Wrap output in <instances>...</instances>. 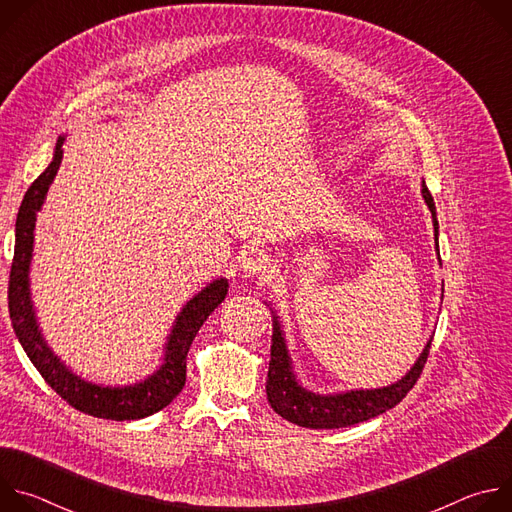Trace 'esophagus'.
Instances as JSON below:
<instances>
[{
	"mask_svg": "<svg viewBox=\"0 0 512 512\" xmlns=\"http://www.w3.org/2000/svg\"><path fill=\"white\" fill-rule=\"evenodd\" d=\"M269 267H271L269 255H265V253L259 251V249H251V251L243 257V263H241V269H243L249 277H253V275H263V273L269 271Z\"/></svg>",
	"mask_w": 512,
	"mask_h": 512,
	"instance_id": "obj_1",
	"label": "esophagus"
}]
</instances>
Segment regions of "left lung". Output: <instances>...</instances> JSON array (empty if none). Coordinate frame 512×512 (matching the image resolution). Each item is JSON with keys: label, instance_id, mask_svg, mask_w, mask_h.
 Segmentation results:
<instances>
[{"label": "left lung", "instance_id": "left-lung-1", "mask_svg": "<svg viewBox=\"0 0 512 512\" xmlns=\"http://www.w3.org/2000/svg\"><path fill=\"white\" fill-rule=\"evenodd\" d=\"M423 198L433 216V229L437 241V218H435V202L423 182ZM429 346L417 358L415 367L395 385L375 391H350L344 395H328L320 397L296 383L294 373L289 367V356L285 352V342L281 330L275 322L273 338H271V360H269V375H267V399L271 407L287 421L310 427V429H338L356 425L360 421L373 419L389 409H393L401 399L413 389L417 379L423 373V367L429 356Z\"/></svg>", "mask_w": 512, "mask_h": 512}]
</instances>
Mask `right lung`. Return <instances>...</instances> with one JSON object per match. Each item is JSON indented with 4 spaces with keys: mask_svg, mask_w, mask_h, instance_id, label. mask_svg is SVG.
Segmentation results:
<instances>
[{
    "mask_svg": "<svg viewBox=\"0 0 512 512\" xmlns=\"http://www.w3.org/2000/svg\"><path fill=\"white\" fill-rule=\"evenodd\" d=\"M62 143L64 137H58L54 160L50 166L32 182L28 188L22 206L16 218V249L10 269V283H8V308L14 332L26 350L28 358L32 360L42 379L70 405L87 415L127 421V419H141L148 417L166 405L184 389L186 383V356L194 336L198 334L204 320L214 312V308L221 304L227 296V281L218 279L210 283L206 289L186 304L180 312L178 322L170 334L166 362L164 367L150 377L133 387L123 389H109L81 381L72 375L64 364L50 352L46 342L40 336L36 326L34 310L30 304V289H28V269L32 259V245H34V227H36V212L40 210L48 186L52 184L60 162H62Z\"/></svg>",
    "mask_w": 512,
    "mask_h": 512,
    "instance_id": "1",
    "label": "right lung"
}]
</instances>
